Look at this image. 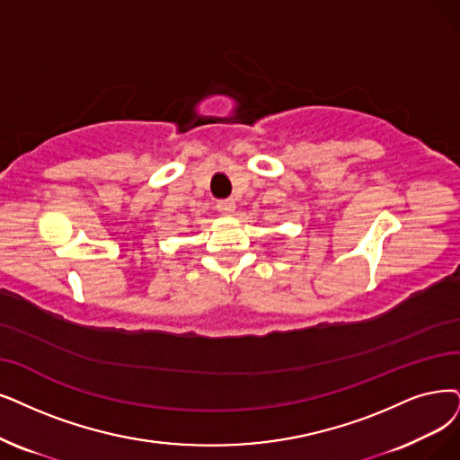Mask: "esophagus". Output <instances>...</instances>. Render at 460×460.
<instances>
[{"mask_svg":"<svg viewBox=\"0 0 460 460\" xmlns=\"http://www.w3.org/2000/svg\"><path fill=\"white\" fill-rule=\"evenodd\" d=\"M217 209H218V213H223V215H232L235 211V201L234 199H218Z\"/></svg>","mask_w":460,"mask_h":460,"instance_id":"obj_1","label":"esophagus"}]
</instances>
